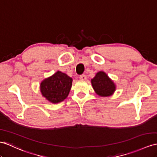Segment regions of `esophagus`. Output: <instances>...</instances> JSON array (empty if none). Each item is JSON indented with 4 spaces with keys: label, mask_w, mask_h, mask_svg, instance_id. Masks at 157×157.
Segmentation results:
<instances>
[{
    "label": "esophagus",
    "mask_w": 157,
    "mask_h": 157,
    "mask_svg": "<svg viewBox=\"0 0 157 157\" xmlns=\"http://www.w3.org/2000/svg\"><path fill=\"white\" fill-rule=\"evenodd\" d=\"M79 78L82 80V81H85V80L86 79V76L85 75H80Z\"/></svg>",
    "instance_id": "34e87169"
}]
</instances>
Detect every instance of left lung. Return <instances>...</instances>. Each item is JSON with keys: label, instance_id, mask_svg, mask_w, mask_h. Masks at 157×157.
I'll use <instances>...</instances> for the list:
<instances>
[{"label": "left lung", "instance_id": "obj_1", "mask_svg": "<svg viewBox=\"0 0 157 157\" xmlns=\"http://www.w3.org/2000/svg\"><path fill=\"white\" fill-rule=\"evenodd\" d=\"M94 91L99 96L109 97L115 90V85L105 72L100 71L91 80Z\"/></svg>", "mask_w": 157, "mask_h": 157}]
</instances>
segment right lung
Masks as SVG:
<instances>
[{
	"instance_id": "add662e5",
	"label": "right lung",
	"mask_w": 157,
	"mask_h": 157,
	"mask_svg": "<svg viewBox=\"0 0 157 157\" xmlns=\"http://www.w3.org/2000/svg\"><path fill=\"white\" fill-rule=\"evenodd\" d=\"M72 79L67 75L58 71L41 82L40 91L44 97L53 103L64 101L69 93Z\"/></svg>"
}]
</instances>
